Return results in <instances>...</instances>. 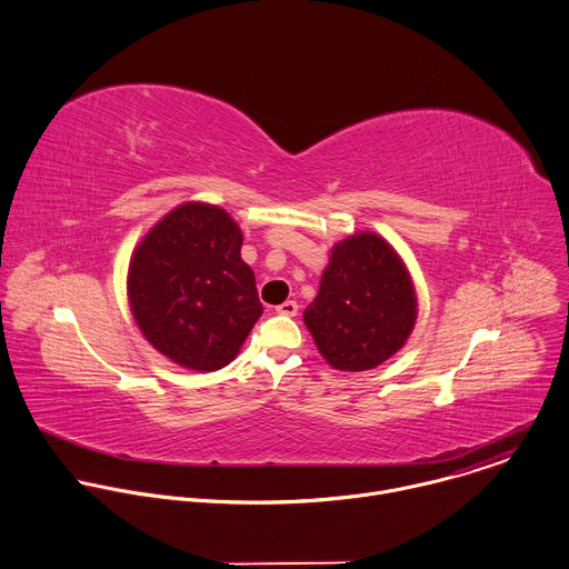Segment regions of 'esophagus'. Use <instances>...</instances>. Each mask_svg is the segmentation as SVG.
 Returning <instances> with one entry per match:
<instances>
[{"mask_svg":"<svg viewBox=\"0 0 569 569\" xmlns=\"http://www.w3.org/2000/svg\"><path fill=\"white\" fill-rule=\"evenodd\" d=\"M277 312L286 315V317H295L299 312V306H297V301H283L281 306H277Z\"/></svg>","mask_w":569,"mask_h":569,"instance_id":"esophagus-1","label":"esophagus"}]
</instances>
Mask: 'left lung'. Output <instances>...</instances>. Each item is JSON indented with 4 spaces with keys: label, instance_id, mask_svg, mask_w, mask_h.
Instances as JSON below:
<instances>
[{
    "label": "left lung",
    "instance_id": "obj_1",
    "mask_svg": "<svg viewBox=\"0 0 569 569\" xmlns=\"http://www.w3.org/2000/svg\"><path fill=\"white\" fill-rule=\"evenodd\" d=\"M303 319L330 366L346 372L377 368L412 332L417 297L410 274L381 237L355 234L335 246Z\"/></svg>",
    "mask_w": 569,
    "mask_h": 569
}]
</instances>
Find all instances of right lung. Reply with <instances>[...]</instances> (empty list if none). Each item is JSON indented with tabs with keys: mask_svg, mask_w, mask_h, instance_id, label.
Here are the masks:
<instances>
[{
	"mask_svg": "<svg viewBox=\"0 0 569 569\" xmlns=\"http://www.w3.org/2000/svg\"><path fill=\"white\" fill-rule=\"evenodd\" d=\"M241 243L226 210L186 203L137 248L128 272L130 308L143 337L174 363L221 370L259 321L263 306Z\"/></svg>",
	"mask_w": 569,
	"mask_h": 569,
	"instance_id": "right-lung-1",
	"label": "right lung"
}]
</instances>
